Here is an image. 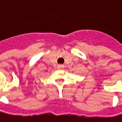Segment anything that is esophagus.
<instances>
[{"label":"esophagus","instance_id":"esophagus-1","mask_svg":"<svg viewBox=\"0 0 122 122\" xmlns=\"http://www.w3.org/2000/svg\"><path fill=\"white\" fill-rule=\"evenodd\" d=\"M63 68H64L63 65H59L58 66V69H62Z\"/></svg>","mask_w":122,"mask_h":122}]
</instances>
